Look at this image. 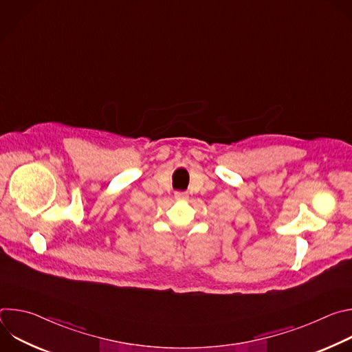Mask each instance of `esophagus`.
<instances>
[{
  "label": "esophagus",
  "mask_w": 352,
  "mask_h": 352,
  "mask_svg": "<svg viewBox=\"0 0 352 352\" xmlns=\"http://www.w3.org/2000/svg\"><path fill=\"white\" fill-rule=\"evenodd\" d=\"M175 199L177 200H186L188 199V193H185V192H175Z\"/></svg>",
  "instance_id": "1"
}]
</instances>
